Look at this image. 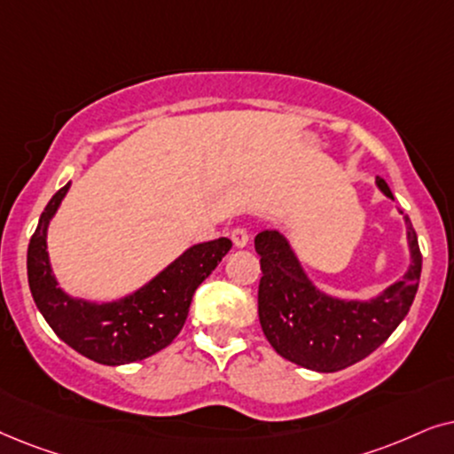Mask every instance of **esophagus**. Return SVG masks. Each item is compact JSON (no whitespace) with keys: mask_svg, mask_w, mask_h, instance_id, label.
Masks as SVG:
<instances>
[{"mask_svg":"<svg viewBox=\"0 0 454 454\" xmlns=\"http://www.w3.org/2000/svg\"><path fill=\"white\" fill-rule=\"evenodd\" d=\"M231 239L234 247H239V249H243V247L249 245V232H247L245 228H234L231 232Z\"/></svg>","mask_w":454,"mask_h":454,"instance_id":"esophagus-1","label":"esophagus"}]
</instances>
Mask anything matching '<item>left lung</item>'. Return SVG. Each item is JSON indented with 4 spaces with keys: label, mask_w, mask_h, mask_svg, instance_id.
<instances>
[{
    "label": "left lung",
    "mask_w": 454,
    "mask_h": 454,
    "mask_svg": "<svg viewBox=\"0 0 454 454\" xmlns=\"http://www.w3.org/2000/svg\"><path fill=\"white\" fill-rule=\"evenodd\" d=\"M376 184L392 199L386 180L378 178ZM407 243L411 265L401 280L376 297L359 301L319 290L282 232H259L255 251L263 271L257 294L259 324L276 353L307 370L332 373L365 359L388 340L419 286L421 251L411 223Z\"/></svg>",
    "instance_id": "1"
}]
</instances>
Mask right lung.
Listing matches in <instances>:
<instances>
[{
    "instance_id": "add662e5",
    "label": "right lung",
    "mask_w": 454,
    "mask_h": 454,
    "mask_svg": "<svg viewBox=\"0 0 454 454\" xmlns=\"http://www.w3.org/2000/svg\"><path fill=\"white\" fill-rule=\"evenodd\" d=\"M68 189L70 183L50 199L28 243L27 270L35 305L68 347L101 365H124L160 353L183 330L197 286L217 268L232 243L222 237L192 245L122 299L93 303L70 297L58 286L47 253V228Z\"/></svg>"
}]
</instances>
